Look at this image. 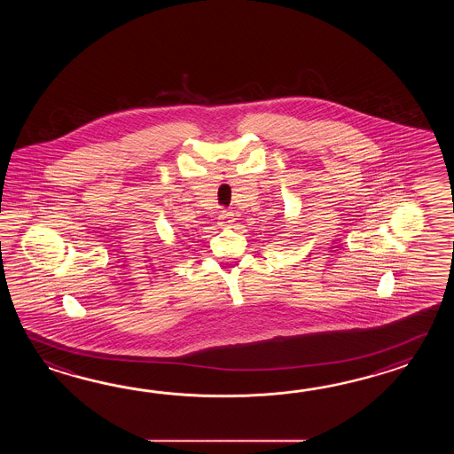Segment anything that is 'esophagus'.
<instances>
[{
  "label": "esophagus",
  "instance_id": "34e87169",
  "mask_svg": "<svg viewBox=\"0 0 454 454\" xmlns=\"http://www.w3.org/2000/svg\"><path fill=\"white\" fill-rule=\"evenodd\" d=\"M233 223V214L229 211H221L219 214V225L221 227H229Z\"/></svg>",
  "mask_w": 454,
  "mask_h": 454
}]
</instances>
